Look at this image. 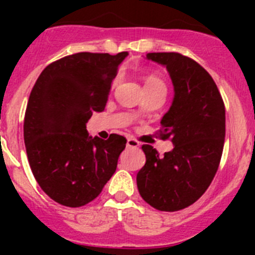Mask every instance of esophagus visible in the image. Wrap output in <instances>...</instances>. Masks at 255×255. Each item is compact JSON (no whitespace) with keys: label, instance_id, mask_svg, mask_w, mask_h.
Wrapping results in <instances>:
<instances>
[{"label":"esophagus","instance_id":"esophagus-1","mask_svg":"<svg viewBox=\"0 0 255 255\" xmlns=\"http://www.w3.org/2000/svg\"><path fill=\"white\" fill-rule=\"evenodd\" d=\"M139 145H140V143L134 138H128V140H126V147L128 148H138Z\"/></svg>","mask_w":255,"mask_h":255}]
</instances>
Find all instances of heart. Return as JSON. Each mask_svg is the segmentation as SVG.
I'll return each instance as SVG.
<instances>
[{"label": "heart", "mask_w": 255, "mask_h": 255, "mask_svg": "<svg viewBox=\"0 0 255 255\" xmlns=\"http://www.w3.org/2000/svg\"><path fill=\"white\" fill-rule=\"evenodd\" d=\"M155 87H164V82L155 74H149L144 79V89H150Z\"/></svg>", "instance_id": "1"}]
</instances>
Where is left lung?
I'll return each instance as SVG.
<instances>
[{"mask_svg":"<svg viewBox=\"0 0 255 255\" xmlns=\"http://www.w3.org/2000/svg\"><path fill=\"white\" fill-rule=\"evenodd\" d=\"M164 65L173 84L172 105L161 120L159 138L175 145L163 155L148 144L145 164L136 175L141 198L164 212L184 209L211 185L224 150L225 105L215 80L193 58L177 52L148 53Z\"/></svg>","mask_w":255,"mask_h":255,"instance_id":"obj_1","label":"left lung"}]
</instances>
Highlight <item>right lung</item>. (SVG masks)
Wrapping results in <instances>:
<instances>
[{"label":"right lung","mask_w":255,"mask_h":255,"mask_svg":"<svg viewBox=\"0 0 255 255\" xmlns=\"http://www.w3.org/2000/svg\"><path fill=\"white\" fill-rule=\"evenodd\" d=\"M128 55L66 56L49 64L31 89L24 117L28 161L42 190L62 206L76 208L96 199L116 171L126 139L92 138L85 124L105 110Z\"/></svg>","instance_id":"1"}]
</instances>
